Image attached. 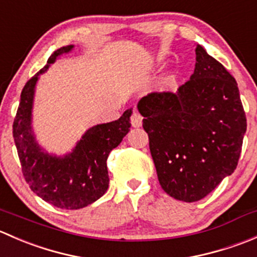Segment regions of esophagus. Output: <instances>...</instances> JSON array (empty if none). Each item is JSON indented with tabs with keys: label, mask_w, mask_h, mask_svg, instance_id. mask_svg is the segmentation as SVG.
<instances>
[{
	"label": "esophagus",
	"mask_w": 257,
	"mask_h": 257,
	"mask_svg": "<svg viewBox=\"0 0 257 257\" xmlns=\"http://www.w3.org/2000/svg\"><path fill=\"white\" fill-rule=\"evenodd\" d=\"M142 121H143V116L138 110H133V114L131 116V123L134 128H138L142 125Z\"/></svg>",
	"instance_id": "1"
}]
</instances>
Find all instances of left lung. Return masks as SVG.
I'll list each match as a JSON object with an SVG mask.
<instances>
[{"label":"left lung","mask_w":257,"mask_h":257,"mask_svg":"<svg viewBox=\"0 0 257 257\" xmlns=\"http://www.w3.org/2000/svg\"><path fill=\"white\" fill-rule=\"evenodd\" d=\"M195 54L194 74L177 92H152L138 103L158 180L186 203L234 173L246 132L236 80L200 45Z\"/></svg>","instance_id":"left-lung-1"}]
</instances>
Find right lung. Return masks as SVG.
I'll use <instances>...</instances> for the list:
<instances>
[{
    "label": "right lung",
    "instance_id": "right-lung-1",
    "mask_svg": "<svg viewBox=\"0 0 257 257\" xmlns=\"http://www.w3.org/2000/svg\"><path fill=\"white\" fill-rule=\"evenodd\" d=\"M72 48L73 46H66L54 51L47 64L26 83L12 125L26 183L41 199L67 210L84 208L107 191L109 184L108 155L129 132L132 115V109H128L118 120L90 128L73 152L64 158L51 157L40 149L31 131V109L36 82L59 54Z\"/></svg>",
    "mask_w": 257,
    "mask_h": 257
}]
</instances>
